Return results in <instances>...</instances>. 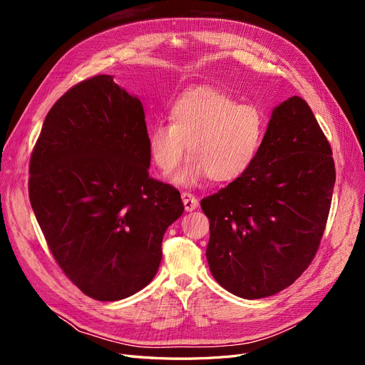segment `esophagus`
Segmentation results:
<instances>
[{
  "label": "esophagus",
  "instance_id": "1",
  "mask_svg": "<svg viewBox=\"0 0 365 365\" xmlns=\"http://www.w3.org/2000/svg\"><path fill=\"white\" fill-rule=\"evenodd\" d=\"M181 197H182V204H184V208L187 210V212H193V210L197 208V205H200V202H197L195 195H192L189 192H182Z\"/></svg>",
  "mask_w": 365,
  "mask_h": 365
}]
</instances>
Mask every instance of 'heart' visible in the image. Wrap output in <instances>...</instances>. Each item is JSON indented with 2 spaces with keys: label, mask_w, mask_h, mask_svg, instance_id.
Here are the masks:
<instances>
[{
  "label": "heart",
  "mask_w": 365,
  "mask_h": 365,
  "mask_svg": "<svg viewBox=\"0 0 365 365\" xmlns=\"http://www.w3.org/2000/svg\"><path fill=\"white\" fill-rule=\"evenodd\" d=\"M169 123L158 121L148 132L152 161L163 173L173 172L189 148L190 158L176 175L181 184L202 176L230 182L256 163L268 130V117L254 103H239L212 86H196L170 103Z\"/></svg>",
  "instance_id": "heart-1"
}]
</instances>
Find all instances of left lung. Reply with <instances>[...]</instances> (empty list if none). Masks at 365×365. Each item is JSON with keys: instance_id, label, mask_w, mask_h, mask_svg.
<instances>
[{"instance_id": "left-lung-1", "label": "left lung", "mask_w": 365, "mask_h": 365, "mask_svg": "<svg viewBox=\"0 0 365 365\" xmlns=\"http://www.w3.org/2000/svg\"><path fill=\"white\" fill-rule=\"evenodd\" d=\"M334 185L332 148L312 109L294 96L272 111L252 168L201 201L216 282L248 300L288 288L315 257Z\"/></svg>"}]
</instances>
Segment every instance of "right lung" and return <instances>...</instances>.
<instances>
[{
    "mask_svg": "<svg viewBox=\"0 0 365 365\" xmlns=\"http://www.w3.org/2000/svg\"><path fill=\"white\" fill-rule=\"evenodd\" d=\"M145 109L98 74L51 106L33 148L29 197L48 250L85 295L115 302L155 277L184 205L149 176Z\"/></svg>",
    "mask_w": 365,
    "mask_h": 365,
    "instance_id": "1",
    "label": "right lung"
}]
</instances>
